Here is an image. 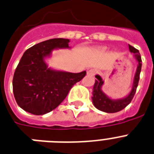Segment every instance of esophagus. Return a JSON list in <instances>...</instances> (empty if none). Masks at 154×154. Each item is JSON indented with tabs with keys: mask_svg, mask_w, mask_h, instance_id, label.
<instances>
[{
	"mask_svg": "<svg viewBox=\"0 0 154 154\" xmlns=\"http://www.w3.org/2000/svg\"><path fill=\"white\" fill-rule=\"evenodd\" d=\"M96 73H97V70H95V69H90V70L87 71L88 75H94Z\"/></svg>",
	"mask_w": 154,
	"mask_h": 154,
	"instance_id": "obj_1",
	"label": "esophagus"
}]
</instances>
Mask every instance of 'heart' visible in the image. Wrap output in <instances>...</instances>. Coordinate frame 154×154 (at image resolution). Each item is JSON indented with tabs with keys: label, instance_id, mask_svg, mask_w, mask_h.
Here are the masks:
<instances>
[{
	"label": "heart",
	"instance_id": "heart-1",
	"mask_svg": "<svg viewBox=\"0 0 154 154\" xmlns=\"http://www.w3.org/2000/svg\"><path fill=\"white\" fill-rule=\"evenodd\" d=\"M96 50H97V51H100V52H103V51H105L106 50H107V47H98L96 48Z\"/></svg>",
	"mask_w": 154,
	"mask_h": 154
}]
</instances>
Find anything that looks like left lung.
I'll return each instance as SVG.
<instances>
[{
	"label": "left lung",
	"mask_w": 154,
	"mask_h": 154,
	"mask_svg": "<svg viewBox=\"0 0 154 154\" xmlns=\"http://www.w3.org/2000/svg\"><path fill=\"white\" fill-rule=\"evenodd\" d=\"M128 48L131 53H133V56L138 63L136 73L134 75L133 83H132V90L128 95L120 99H112L108 96L106 95L102 90L104 81L102 79L99 75L95 76L97 79L95 80V83L93 88V97L92 101L94 107L98 110L106 113H115L122 111L126 106H128L132 101L135 93L136 91V88L138 86L139 80H140V74L142 68V59L140 54L137 49L128 44Z\"/></svg>",
	"instance_id": "8db88e82"
}]
</instances>
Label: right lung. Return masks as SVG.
<instances>
[{
	"label": "right lung",
	"instance_id": "right-lung-1",
	"mask_svg": "<svg viewBox=\"0 0 154 154\" xmlns=\"http://www.w3.org/2000/svg\"><path fill=\"white\" fill-rule=\"evenodd\" d=\"M70 40L57 38L39 43L25 51L13 77V93L19 107L35 115H45L58 106L72 86L86 72L72 73L49 68L45 61L57 49H69Z\"/></svg>",
	"mask_w": 154,
	"mask_h": 154
}]
</instances>
